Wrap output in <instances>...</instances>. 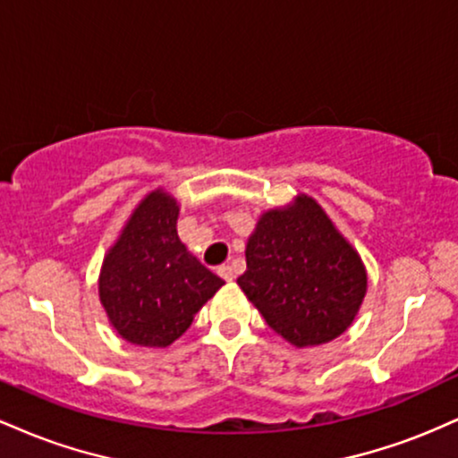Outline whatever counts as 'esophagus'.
Instances as JSON below:
<instances>
[{"mask_svg": "<svg viewBox=\"0 0 458 458\" xmlns=\"http://www.w3.org/2000/svg\"><path fill=\"white\" fill-rule=\"evenodd\" d=\"M217 273L224 277L225 282H233L234 271H233V267H230V265H222V267H219V269H217Z\"/></svg>", "mask_w": 458, "mask_h": 458, "instance_id": "34e87169", "label": "esophagus"}]
</instances>
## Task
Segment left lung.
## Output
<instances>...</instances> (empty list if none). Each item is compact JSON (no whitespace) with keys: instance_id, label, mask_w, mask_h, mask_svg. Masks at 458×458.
Returning a JSON list of instances; mask_svg holds the SVG:
<instances>
[{"instance_id":"1","label":"left lung","mask_w":458,"mask_h":458,"mask_svg":"<svg viewBox=\"0 0 458 458\" xmlns=\"http://www.w3.org/2000/svg\"><path fill=\"white\" fill-rule=\"evenodd\" d=\"M245 260L236 284L267 325L297 349L344 334L366 297L361 256L306 193L260 215Z\"/></svg>"}]
</instances>
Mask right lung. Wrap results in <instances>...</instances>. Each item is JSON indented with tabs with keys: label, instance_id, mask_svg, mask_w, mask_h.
<instances>
[{
	"label": "right lung",
	"instance_id": "obj_1",
	"mask_svg": "<svg viewBox=\"0 0 458 458\" xmlns=\"http://www.w3.org/2000/svg\"><path fill=\"white\" fill-rule=\"evenodd\" d=\"M178 213L172 193L152 189L103 259L98 299L109 325L131 344L170 346L224 286L178 239Z\"/></svg>",
	"mask_w": 458,
	"mask_h": 458
}]
</instances>
